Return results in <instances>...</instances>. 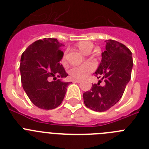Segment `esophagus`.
I'll return each mask as SVG.
<instances>
[{
  "instance_id": "34e87169",
  "label": "esophagus",
  "mask_w": 149,
  "mask_h": 149,
  "mask_svg": "<svg viewBox=\"0 0 149 149\" xmlns=\"http://www.w3.org/2000/svg\"><path fill=\"white\" fill-rule=\"evenodd\" d=\"M73 82H74V83H81V80H78V79H74L73 81Z\"/></svg>"
}]
</instances>
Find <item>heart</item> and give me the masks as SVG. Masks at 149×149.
<instances>
[{
    "label": "heart",
    "instance_id": "1",
    "mask_svg": "<svg viewBox=\"0 0 149 149\" xmlns=\"http://www.w3.org/2000/svg\"><path fill=\"white\" fill-rule=\"evenodd\" d=\"M93 44L89 42H82L78 44V48L82 53L86 54L93 49ZM65 59V57H64ZM95 69V64L93 62H88L82 65L74 66L69 70V74L73 78L81 79L86 77L89 73L93 72Z\"/></svg>",
    "mask_w": 149,
    "mask_h": 149
}]
</instances>
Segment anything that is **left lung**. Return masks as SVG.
Masks as SVG:
<instances>
[{
    "label": "left lung",
    "mask_w": 149,
    "mask_h": 149,
    "mask_svg": "<svg viewBox=\"0 0 149 149\" xmlns=\"http://www.w3.org/2000/svg\"><path fill=\"white\" fill-rule=\"evenodd\" d=\"M105 42L106 50L95 73L101 81L83 94L85 105L97 112L109 110L120 100L131 80L133 67L132 54L125 45L113 39ZM102 80L104 85H100Z\"/></svg>",
    "instance_id": "obj_1"
}]
</instances>
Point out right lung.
Listing matches in <instances>:
<instances>
[{
  "label": "right lung",
  "mask_w": 149,
  "mask_h": 149,
  "mask_svg": "<svg viewBox=\"0 0 149 149\" xmlns=\"http://www.w3.org/2000/svg\"><path fill=\"white\" fill-rule=\"evenodd\" d=\"M63 44L56 39H39L28 46L21 57L20 72L24 90L34 105L52 110L61 104L69 82L60 79L68 76L60 60ZM52 77L55 81H51Z\"/></svg>",
  "instance_id": "obj_1"
}]
</instances>
